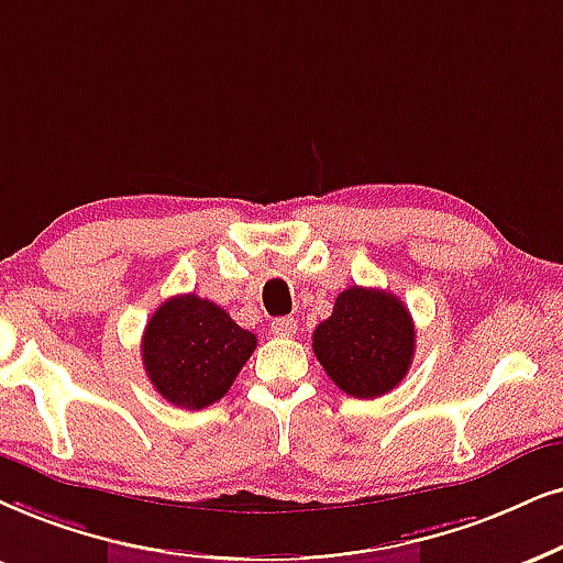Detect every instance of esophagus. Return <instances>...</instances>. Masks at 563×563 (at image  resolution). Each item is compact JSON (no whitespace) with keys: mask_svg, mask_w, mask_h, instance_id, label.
<instances>
[{"mask_svg":"<svg viewBox=\"0 0 563 563\" xmlns=\"http://www.w3.org/2000/svg\"><path fill=\"white\" fill-rule=\"evenodd\" d=\"M298 330V322L294 317H277L273 319V324H269V332L275 334V338H294Z\"/></svg>","mask_w":563,"mask_h":563,"instance_id":"34e87169","label":"esophagus"}]
</instances>
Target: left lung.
I'll list each match as a JSON object with an SVG mask.
<instances>
[{"instance_id": "1", "label": "left lung", "mask_w": 563, "mask_h": 563, "mask_svg": "<svg viewBox=\"0 0 563 563\" xmlns=\"http://www.w3.org/2000/svg\"><path fill=\"white\" fill-rule=\"evenodd\" d=\"M314 355L345 395L374 400L405 379L416 351V324L400 298L351 286L314 330Z\"/></svg>"}]
</instances>
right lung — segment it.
<instances>
[{"mask_svg":"<svg viewBox=\"0 0 563 563\" xmlns=\"http://www.w3.org/2000/svg\"><path fill=\"white\" fill-rule=\"evenodd\" d=\"M257 347L218 303L184 294L158 306L142 334V364L163 400L202 410L231 389Z\"/></svg>","mask_w":563,"mask_h":563,"instance_id":"1","label":"right lung"}]
</instances>
